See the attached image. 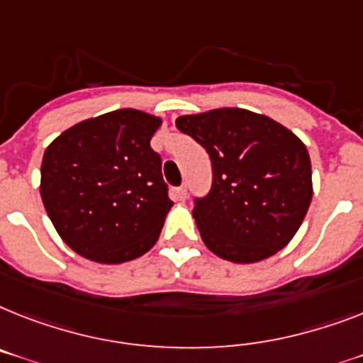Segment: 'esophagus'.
Returning <instances> with one entry per match:
<instances>
[{
	"instance_id": "34e87169",
	"label": "esophagus",
	"mask_w": 363,
	"mask_h": 363,
	"mask_svg": "<svg viewBox=\"0 0 363 363\" xmlns=\"http://www.w3.org/2000/svg\"><path fill=\"white\" fill-rule=\"evenodd\" d=\"M187 199V187L185 185H179V187L174 189V200L176 202H184Z\"/></svg>"
}]
</instances>
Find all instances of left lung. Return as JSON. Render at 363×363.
Returning a JSON list of instances; mask_svg holds the SVG:
<instances>
[{
	"label": "left lung",
	"mask_w": 363,
	"mask_h": 363,
	"mask_svg": "<svg viewBox=\"0 0 363 363\" xmlns=\"http://www.w3.org/2000/svg\"><path fill=\"white\" fill-rule=\"evenodd\" d=\"M176 125L211 160V189L193 209L206 247L233 263L282 250L313 194L304 143L269 116L235 107L179 116Z\"/></svg>",
	"instance_id": "8db88e82"
}]
</instances>
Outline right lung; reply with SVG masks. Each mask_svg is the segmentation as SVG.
<instances>
[{"label": "right lung", "mask_w": 363, "mask_h": 363, "mask_svg": "<svg viewBox=\"0 0 363 363\" xmlns=\"http://www.w3.org/2000/svg\"><path fill=\"white\" fill-rule=\"evenodd\" d=\"M161 118L118 109L72 125L48 146L40 196L62 241L98 263H124L154 247L172 208L150 139Z\"/></svg>", "instance_id": "right-lung-1"}]
</instances>
